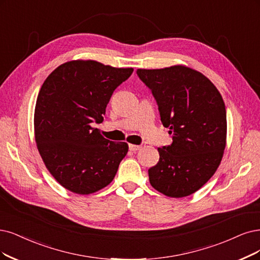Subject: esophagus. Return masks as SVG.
Returning a JSON list of instances; mask_svg holds the SVG:
<instances>
[{
	"instance_id": "esophagus-1",
	"label": "esophagus",
	"mask_w": 260,
	"mask_h": 260,
	"mask_svg": "<svg viewBox=\"0 0 260 260\" xmlns=\"http://www.w3.org/2000/svg\"><path fill=\"white\" fill-rule=\"evenodd\" d=\"M128 148H129L131 151H134V152H136V151H138V150L141 149L140 146H136V145H129Z\"/></svg>"
}]
</instances>
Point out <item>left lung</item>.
Wrapping results in <instances>:
<instances>
[{
    "mask_svg": "<svg viewBox=\"0 0 260 260\" xmlns=\"http://www.w3.org/2000/svg\"><path fill=\"white\" fill-rule=\"evenodd\" d=\"M151 90L160 121L172 135L158 148L159 160L149 169L151 185L168 197L195 193L214 175L226 146V108L215 85L205 75L176 65L137 70Z\"/></svg>",
    "mask_w": 260,
    "mask_h": 260,
    "instance_id": "8db88e82",
    "label": "left lung"
}]
</instances>
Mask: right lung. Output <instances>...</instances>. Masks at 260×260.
I'll use <instances>...</instances> for the list:
<instances>
[{
  "label": "right lung",
  "instance_id": "1",
  "mask_svg": "<svg viewBox=\"0 0 260 260\" xmlns=\"http://www.w3.org/2000/svg\"><path fill=\"white\" fill-rule=\"evenodd\" d=\"M133 72L77 60L56 67L42 85L34 113L37 149L53 178L73 193L107 186L127 154L126 142L104 138L91 124L103 122L113 91Z\"/></svg>",
  "mask_w": 260,
  "mask_h": 260
}]
</instances>
